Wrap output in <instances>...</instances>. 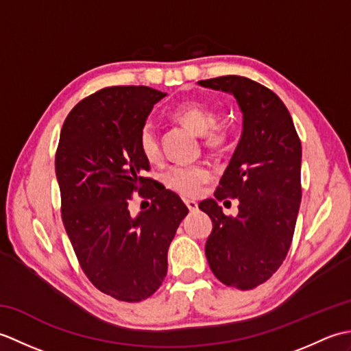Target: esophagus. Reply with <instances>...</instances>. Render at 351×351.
Instances as JSON below:
<instances>
[{"instance_id": "obj_1", "label": "esophagus", "mask_w": 351, "mask_h": 351, "mask_svg": "<svg viewBox=\"0 0 351 351\" xmlns=\"http://www.w3.org/2000/svg\"><path fill=\"white\" fill-rule=\"evenodd\" d=\"M185 205H187V208L191 213L197 211V202H195V200H185Z\"/></svg>"}]
</instances>
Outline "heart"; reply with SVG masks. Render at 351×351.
<instances>
[{"mask_svg": "<svg viewBox=\"0 0 351 351\" xmlns=\"http://www.w3.org/2000/svg\"><path fill=\"white\" fill-rule=\"evenodd\" d=\"M171 116L181 123L187 125L199 136L205 137L208 147H220L225 143V134L215 130L219 123V114L200 101H184L171 110ZM138 149L149 162L160 160V140L158 131L154 121L147 119L138 130ZM211 180V170L204 164L193 166H171L162 173V182L171 191L184 197L199 195L202 185Z\"/></svg>", "mask_w": 351, "mask_h": 351, "instance_id": "1", "label": "heart"}]
</instances>
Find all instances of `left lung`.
Masks as SVG:
<instances>
[{
	"mask_svg": "<svg viewBox=\"0 0 351 351\" xmlns=\"http://www.w3.org/2000/svg\"><path fill=\"white\" fill-rule=\"evenodd\" d=\"M199 86L232 95L243 114V131L215 199L241 200L237 218L217 200L199 208L213 220L205 255L214 276L228 287L252 289L282 265L299 214L302 143L279 96L245 77L197 81Z\"/></svg>",
	"mask_w": 351,
	"mask_h": 351,
	"instance_id": "1",
	"label": "left lung"
}]
</instances>
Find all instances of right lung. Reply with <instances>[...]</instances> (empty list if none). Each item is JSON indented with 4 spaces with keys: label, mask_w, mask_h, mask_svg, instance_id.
Listing matches in <instances>:
<instances>
[{
    "label": "right lung",
    "mask_w": 351,
    "mask_h": 351,
    "mask_svg": "<svg viewBox=\"0 0 351 351\" xmlns=\"http://www.w3.org/2000/svg\"><path fill=\"white\" fill-rule=\"evenodd\" d=\"M166 93L107 87L66 117L56 154L62 219L83 271L122 302L151 297L167 274V250L189 214L180 196L145 176L138 130ZM151 188L152 206L129 213L132 191Z\"/></svg>",
    "instance_id": "add662e5"
}]
</instances>
